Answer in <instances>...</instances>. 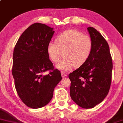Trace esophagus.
Segmentation results:
<instances>
[{"label": "esophagus", "mask_w": 123, "mask_h": 123, "mask_svg": "<svg viewBox=\"0 0 123 123\" xmlns=\"http://www.w3.org/2000/svg\"><path fill=\"white\" fill-rule=\"evenodd\" d=\"M61 74H62V77H66L67 76V74L64 72H61Z\"/></svg>", "instance_id": "1"}]
</instances>
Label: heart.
Segmentation results:
<instances>
[{"label":"heart","instance_id":"b5f03b06","mask_svg":"<svg viewBox=\"0 0 123 123\" xmlns=\"http://www.w3.org/2000/svg\"><path fill=\"white\" fill-rule=\"evenodd\" d=\"M93 42L89 36L83 35L77 30L69 29L60 33L56 42H50L47 47V53L54 63H57V68L68 71L74 65L79 67L84 64L91 53Z\"/></svg>","mask_w":123,"mask_h":123}]
</instances>
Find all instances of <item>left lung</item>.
I'll list each match as a JSON object with an SVG mask.
<instances>
[{
  "label": "left lung",
  "instance_id": "obj_1",
  "mask_svg": "<svg viewBox=\"0 0 123 123\" xmlns=\"http://www.w3.org/2000/svg\"><path fill=\"white\" fill-rule=\"evenodd\" d=\"M93 42L87 61L69 74L70 94L79 106L91 109L100 103L109 92L113 62L109 44L102 35L92 27L87 28Z\"/></svg>",
  "mask_w": 123,
  "mask_h": 123
}]
</instances>
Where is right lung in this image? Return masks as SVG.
<instances>
[{"label":"right lung","instance_id":"obj_1","mask_svg":"<svg viewBox=\"0 0 123 123\" xmlns=\"http://www.w3.org/2000/svg\"><path fill=\"white\" fill-rule=\"evenodd\" d=\"M55 31L44 24L30 25L18 39L13 55L12 74L19 97L29 107L39 109L50 102L62 80L47 53ZM50 71L49 74L44 73Z\"/></svg>","mask_w":123,"mask_h":123}]
</instances>
